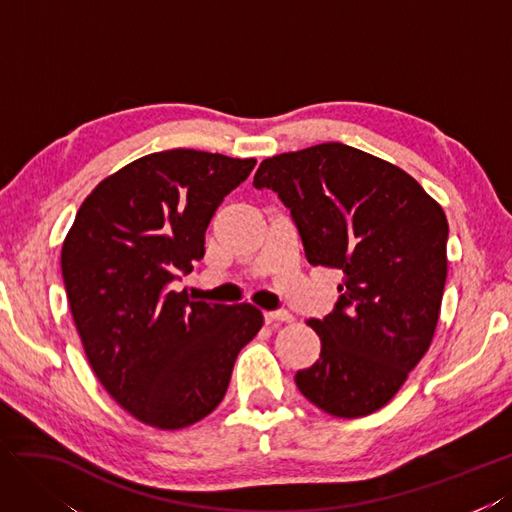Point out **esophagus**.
Wrapping results in <instances>:
<instances>
[{"instance_id": "obj_1", "label": "esophagus", "mask_w": 512, "mask_h": 512, "mask_svg": "<svg viewBox=\"0 0 512 512\" xmlns=\"http://www.w3.org/2000/svg\"><path fill=\"white\" fill-rule=\"evenodd\" d=\"M266 324H289V321H294V315L287 313V311H276V313H264Z\"/></svg>"}]
</instances>
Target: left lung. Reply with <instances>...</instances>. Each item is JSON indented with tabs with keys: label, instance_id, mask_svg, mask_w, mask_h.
Returning a JSON list of instances; mask_svg holds the SVG:
<instances>
[{
	"label": "left lung",
	"instance_id": "obj_1",
	"mask_svg": "<svg viewBox=\"0 0 512 512\" xmlns=\"http://www.w3.org/2000/svg\"><path fill=\"white\" fill-rule=\"evenodd\" d=\"M253 186L279 193L311 266L343 274L334 311L306 321L321 352L296 373L298 390L337 418L377 412L427 354L440 319L442 206L401 167L332 141L266 158Z\"/></svg>",
	"mask_w": 512,
	"mask_h": 512
}]
</instances>
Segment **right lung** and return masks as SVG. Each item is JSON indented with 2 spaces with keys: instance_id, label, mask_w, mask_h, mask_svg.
Returning a JSON list of instances; mask_svg holds the SVG:
<instances>
[{
  "instance_id": "right-lung-1",
  "label": "right lung",
  "mask_w": 512,
  "mask_h": 512,
  "mask_svg": "<svg viewBox=\"0 0 512 512\" xmlns=\"http://www.w3.org/2000/svg\"><path fill=\"white\" fill-rule=\"evenodd\" d=\"M257 160L199 150L141 156L85 197L62 276L98 382L154 429L191 427L223 401L233 362L264 317L169 289L206 253V229Z\"/></svg>"
}]
</instances>
